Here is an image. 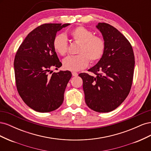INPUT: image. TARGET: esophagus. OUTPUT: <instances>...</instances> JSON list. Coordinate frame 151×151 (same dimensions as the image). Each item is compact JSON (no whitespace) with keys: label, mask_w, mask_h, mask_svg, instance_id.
Returning a JSON list of instances; mask_svg holds the SVG:
<instances>
[{"label":"esophagus","mask_w":151,"mask_h":151,"mask_svg":"<svg viewBox=\"0 0 151 151\" xmlns=\"http://www.w3.org/2000/svg\"><path fill=\"white\" fill-rule=\"evenodd\" d=\"M72 76H74V77H76V76H78V74H77V72H72Z\"/></svg>","instance_id":"1"}]
</instances>
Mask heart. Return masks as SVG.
Instances as JSON below:
<instances>
[{
    "instance_id": "b5f03b06",
    "label": "heart",
    "mask_w": 151,
    "mask_h": 151,
    "mask_svg": "<svg viewBox=\"0 0 151 151\" xmlns=\"http://www.w3.org/2000/svg\"><path fill=\"white\" fill-rule=\"evenodd\" d=\"M72 39L79 43L77 50L78 55L69 56L63 60V68L70 71H78L88 65L91 62L99 60L103 57L105 50L104 40L97 35H93L89 29L83 26H78L69 32ZM53 48L58 55L64 56L67 53L68 45L65 36L58 35L53 42Z\"/></svg>"
}]
</instances>
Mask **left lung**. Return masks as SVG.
Returning <instances> with one entry per match:
<instances>
[{
    "label": "left lung",
    "instance_id": "obj_1",
    "mask_svg": "<svg viewBox=\"0 0 151 151\" xmlns=\"http://www.w3.org/2000/svg\"><path fill=\"white\" fill-rule=\"evenodd\" d=\"M96 28L105 42L103 57L88 70L96 76L81 73L85 101L99 113L115 109L129 95L133 81L135 58L128 40L110 24L99 22Z\"/></svg>",
    "mask_w": 151,
    "mask_h": 151
}]
</instances>
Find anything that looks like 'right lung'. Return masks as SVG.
Wrapping results in <instances>:
<instances>
[{"label":"right lung","instance_id":"add662e5","mask_svg":"<svg viewBox=\"0 0 151 151\" xmlns=\"http://www.w3.org/2000/svg\"><path fill=\"white\" fill-rule=\"evenodd\" d=\"M70 24L49 23L37 27L26 36L16 53L14 66L17 89L24 102L36 111H54L63 101L71 72L49 75V72L62 65L53 42L57 32Z\"/></svg>","mask_w":151,"mask_h":151}]
</instances>
